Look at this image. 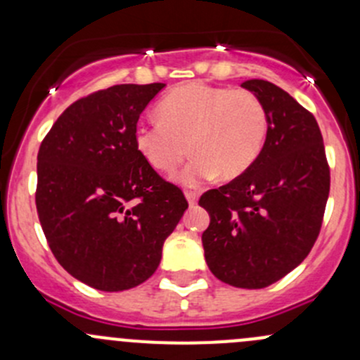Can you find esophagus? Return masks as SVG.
Instances as JSON below:
<instances>
[{
	"label": "esophagus",
	"mask_w": 360,
	"mask_h": 360,
	"mask_svg": "<svg viewBox=\"0 0 360 360\" xmlns=\"http://www.w3.org/2000/svg\"><path fill=\"white\" fill-rule=\"evenodd\" d=\"M186 198H188V203H190L191 207L197 205V202H198V193H197V191H186Z\"/></svg>",
	"instance_id": "esophagus-1"
}]
</instances>
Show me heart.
Masks as SVG:
<instances>
[{
    "instance_id": "heart-1",
    "label": "heart",
    "mask_w": 360,
    "mask_h": 360,
    "mask_svg": "<svg viewBox=\"0 0 360 360\" xmlns=\"http://www.w3.org/2000/svg\"><path fill=\"white\" fill-rule=\"evenodd\" d=\"M157 122L136 127V150L162 174L176 172L191 151L195 157L179 176L186 186L217 174L235 179L248 172L263 151L270 125L257 94L205 83L170 90L157 104Z\"/></svg>"
}]
</instances>
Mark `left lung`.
<instances>
[{"instance_id":"8db88e82","label":"left lung","mask_w":360,"mask_h":360,"mask_svg":"<svg viewBox=\"0 0 360 360\" xmlns=\"http://www.w3.org/2000/svg\"><path fill=\"white\" fill-rule=\"evenodd\" d=\"M242 86L266 106V143L248 172L200 197L210 216L202 244L207 266L221 282L263 289L314 248L331 176L314 115L266 79H248Z\"/></svg>"}]
</instances>
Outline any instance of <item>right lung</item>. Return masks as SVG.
I'll return each mask as SVG.
<instances>
[{"label":"right lung","instance_id":"add662e5","mask_svg":"<svg viewBox=\"0 0 360 360\" xmlns=\"http://www.w3.org/2000/svg\"><path fill=\"white\" fill-rule=\"evenodd\" d=\"M165 83L115 85L72 103L38 151L36 210L60 266L99 291L155 274L188 209L134 144L141 112Z\"/></svg>","mask_w":360,"mask_h":360}]
</instances>
